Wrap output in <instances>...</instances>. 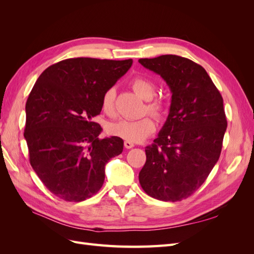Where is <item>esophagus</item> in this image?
<instances>
[{
	"label": "esophagus",
	"mask_w": 254,
	"mask_h": 254,
	"mask_svg": "<svg viewBox=\"0 0 254 254\" xmlns=\"http://www.w3.org/2000/svg\"><path fill=\"white\" fill-rule=\"evenodd\" d=\"M124 145H125V147H126L127 149H130V148L134 147V144H133L132 142H129V141H125Z\"/></svg>",
	"instance_id": "obj_1"
}]
</instances>
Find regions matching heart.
Instances as JSON below:
<instances>
[{"mask_svg": "<svg viewBox=\"0 0 254 254\" xmlns=\"http://www.w3.org/2000/svg\"><path fill=\"white\" fill-rule=\"evenodd\" d=\"M131 87L135 93L145 101H148L146 105V109L148 112L159 117L162 114L164 106L159 99L149 101L155 94L156 87L155 83L148 78L137 76L131 82ZM114 98L115 90L110 88L107 90L102 97V110L106 113L112 115L114 113ZM156 130V124L150 118L145 117L139 120H121L118 122L110 123L108 125V131L115 136H119L123 140L129 142H142L146 137L151 135Z\"/></svg>", "mask_w": 254, "mask_h": 254, "instance_id": "1", "label": "heart"}]
</instances>
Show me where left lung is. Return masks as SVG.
<instances>
[{"label":"left lung","mask_w":254,"mask_h":254,"mask_svg":"<svg viewBox=\"0 0 254 254\" xmlns=\"http://www.w3.org/2000/svg\"><path fill=\"white\" fill-rule=\"evenodd\" d=\"M139 63L172 92L164 125L145 148L140 184L158 200L180 201L201 187L219 159L227 129L224 101L204 68L188 58L162 55Z\"/></svg>","instance_id":"8db88e82"}]
</instances>
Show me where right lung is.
Listing matches in <instances>:
<instances>
[{
    "instance_id": "obj_1",
    "label": "right lung",
    "mask_w": 254,
    "mask_h": 254,
    "mask_svg": "<svg viewBox=\"0 0 254 254\" xmlns=\"http://www.w3.org/2000/svg\"><path fill=\"white\" fill-rule=\"evenodd\" d=\"M132 65V59L71 58L49 66L27 98L24 137L29 162L43 184L65 201L79 202L103 187L105 166L124 141L99 139L93 119L102 97Z\"/></svg>"
}]
</instances>
